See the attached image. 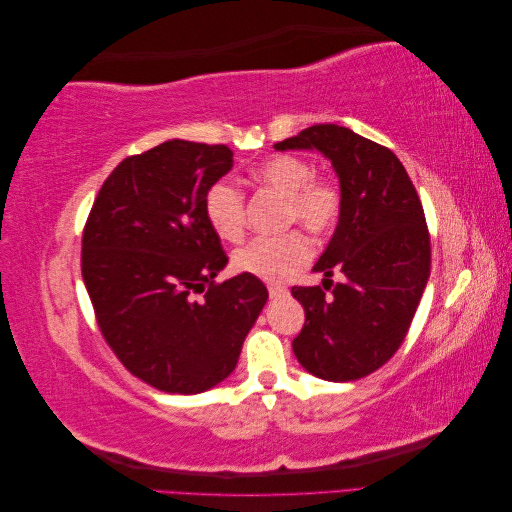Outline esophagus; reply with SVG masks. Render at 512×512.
<instances>
[{
  "instance_id": "1",
  "label": "esophagus",
  "mask_w": 512,
  "mask_h": 512,
  "mask_svg": "<svg viewBox=\"0 0 512 512\" xmlns=\"http://www.w3.org/2000/svg\"><path fill=\"white\" fill-rule=\"evenodd\" d=\"M269 294H271V299H280V297H286L288 288L282 284H269Z\"/></svg>"
}]
</instances>
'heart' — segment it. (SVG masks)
I'll list each match as a JSON object with an SVG mask.
<instances>
[{"mask_svg":"<svg viewBox=\"0 0 512 512\" xmlns=\"http://www.w3.org/2000/svg\"><path fill=\"white\" fill-rule=\"evenodd\" d=\"M262 188L284 198V226L301 224L316 237H327L342 218L344 194L331 177H316L312 162L299 156H273L254 168ZM205 218L215 235L239 241L245 230V194L230 179H218L205 194ZM312 258V243L299 230L275 239H254L235 252L237 271L265 282H282Z\"/></svg>","mask_w":512,"mask_h":512,"instance_id":"b5f03b06","label":"heart"}]
</instances>
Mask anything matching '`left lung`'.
I'll use <instances>...</instances> for the list:
<instances>
[{
    "mask_svg": "<svg viewBox=\"0 0 512 512\" xmlns=\"http://www.w3.org/2000/svg\"><path fill=\"white\" fill-rule=\"evenodd\" d=\"M273 147L320 151L344 194L342 218L314 265L324 273L322 286L292 288L305 309L294 356L322 380L365 378L404 342L427 286L431 245L423 205L395 153L344 126L318 123ZM333 270L347 275L342 285L328 280Z\"/></svg>",
    "mask_w": 512,
    "mask_h": 512,
    "instance_id": "8db88e82",
    "label": "left lung"
}]
</instances>
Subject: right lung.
Wrapping results in <instances>:
<instances>
[{
    "label": "right lung",
    "mask_w": 512,
    "mask_h": 512,
    "mask_svg": "<svg viewBox=\"0 0 512 512\" xmlns=\"http://www.w3.org/2000/svg\"><path fill=\"white\" fill-rule=\"evenodd\" d=\"M230 168L226 145L179 138L130 156L102 183L83 230V282L106 344L164 393L196 395L228 378L269 299L254 275L213 282L228 256L205 194Z\"/></svg>",
    "instance_id": "add662e5"
}]
</instances>
